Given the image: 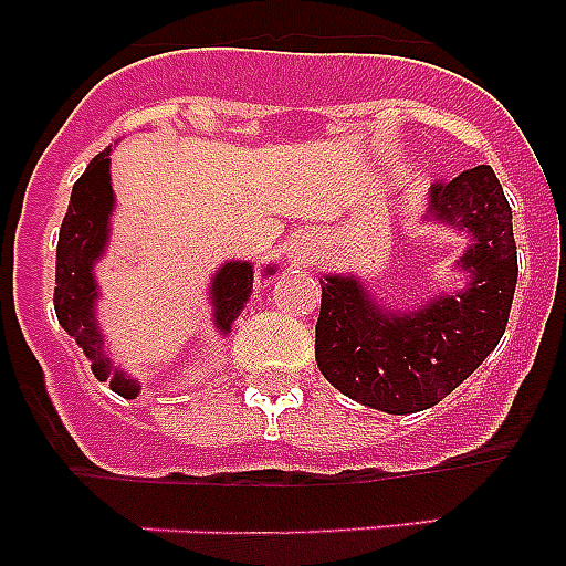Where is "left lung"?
<instances>
[{
  "label": "left lung",
  "instance_id": "left-lung-1",
  "mask_svg": "<svg viewBox=\"0 0 566 566\" xmlns=\"http://www.w3.org/2000/svg\"><path fill=\"white\" fill-rule=\"evenodd\" d=\"M431 218L473 234L462 258L473 272L464 292L394 314L354 277L323 280L314 339L319 371L339 394L385 413H417L442 402L496 348L513 306L516 238L496 172L482 164L433 184Z\"/></svg>",
  "mask_w": 566,
  "mask_h": 566
}]
</instances>
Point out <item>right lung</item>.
<instances>
[{
    "mask_svg": "<svg viewBox=\"0 0 566 566\" xmlns=\"http://www.w3.org/2000/svg\"><path fill=\"white\" fill-rule=\"evenodd\" d=\"M109 149L98 153L84 175L73 184L70 207L59 229L56 249V289H53V306L56 317L70 337H76L84 354L90 357V368L98 379H109V388L122 397L133 399L138 394V382L115 371L109 359L102 354V334L93 317L96 303V280H93V263L104 252L107 243V218L113 209V189H109ZM252 266L249 263H227L214 274L212 303L214 323L221 332L232 328L243 303L252 292Z\"/></svg>",
    "mask_w": 566,
    "mask_h": 566,
    "instance_id": "add662e5",
    "label": "right lung"
}]
</instances>
